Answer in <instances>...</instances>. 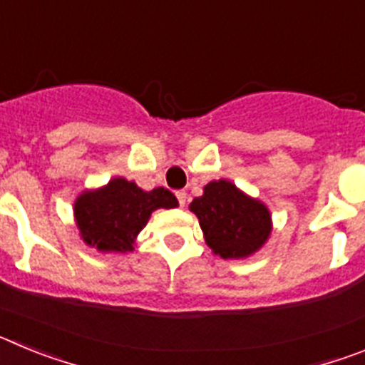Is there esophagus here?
Instances as JSON below:
<instances>
[{
	"mask_svg": "<svg viewBox=\"0 0 365 365\" xmlns=\"http://www.w3.org/2000/svg\"><path fill=\"white\" fill-rule=\"evenodd\" d=\"M175 195H177V201H179V205L185 206L186 199H188V193H186L185 190H179V192H175Z\"/></svg>",
	"mask_w": 365,
	"mask_h": 365,
	"instance_id": "34e87169",
	"label": "esophagus"
}]
</instances>
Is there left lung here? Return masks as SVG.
Masks as SVG:
<instances>
[{
  "label": "left lung",
  "instance_id": "obj_1",
  "mask_svg": "<svg viewBox=\"0 0 365 365\" xmlns=\"http://www.w3.org/2000/svg\"><path fill=\"white\" fill-rule=\"evenodd\" d=\"M206 245L222 259H247L269 241L272 215L267 205L228 179L210 180L190 202Z\"/></svg>",
  "mask_w": 365,
  "mask_h": 365
}]
</instances>
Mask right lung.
<instances>
[{
	"mask_svg": "<svg viewBox=\"0 0 365 365\" xmlns=\"http://www.w3.org/2000/svg\"><path fill=\"white\" fill-rule=\"evenodd\" d=\"M175 195L166 188L150 192L133 180L113 177L100 188L83 190L74 201V222L87 247L98 252H131L135 241L159 208H177Z\"/></svg>",
	"mask_w": 365,
	"mask_h": 365,
	"instance_id": "obj_1",
	"label": "right lung"
}]
</instances>
